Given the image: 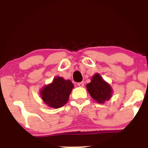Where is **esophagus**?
<instances>
[{
  "instance_id": "obj_1",
  "label": "esophagus",
  "mask_w": 148,
  "mask_h": 148,
  "mask_svg": "<svg viewBox=\"0 0 148 148\" xmlns=\"http://www.w3.org/2000/svg\"><path fill=\"white\" fill-rule=\"evenodd\" d=\"M77 86H78L79 87H84V82H82L78 83Z\"/></svg>"
}]
</instances>
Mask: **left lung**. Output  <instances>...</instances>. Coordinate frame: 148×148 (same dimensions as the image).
Instances as JSON below:
<instances>
[{"mask_svg":"<svg viewBox=\"0 0 148 148\" xmlns=\"http://www.w3.org/2000/svg\"><path fill=\"white\" fill-rule=\"evenodd\" d=\"M86 88L91 97L100 104L110 100L112 97V88L98 73L92 77L91 82L86 85Z\"/></svg>","mask_w":148,"mask_h":148,"instance_id":"obj_1","label":"left lung"}]
</instances>
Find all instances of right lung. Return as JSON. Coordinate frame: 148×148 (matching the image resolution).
Instances as JSON below:
<instances>
[{
    "label": "right lung",
    "mask_w": 148,
    "mask_h": 148,
    "mask_svg": "<svg viewBox=\"0 0 148 148\" xmlns=\"http://www.w3.org/2000/svg\"><path fill=\"white\" fill-rule=\"evenodd\" d=\"M73 87L70 80L56 77L51 84L42 88L40 90V96L44 102L48 106L58 108L67 102Z\"/></svg>",
    "instance_id": "right-lung-1"
}]
</instances>
